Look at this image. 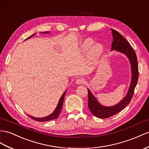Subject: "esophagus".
Here are the masks:
<instances>
[{"mask_svg": "<svg viewBox=\"0 0 149 149\" xmlns=\"http://www.w3.org/2000/svg\"><path fill=\"white\" fill-rule=\"evenodd\" d=\"M85 82V79L81 78H79L78 79H77V80H76V83L78 85H81V84H84Z\"/></svg>", "mask_w": 149, "mask_h": 149, "instance_id": "34e87169", "label": "esophagus"}]
</instances>
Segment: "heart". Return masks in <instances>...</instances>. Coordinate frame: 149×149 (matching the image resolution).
<instances>
[{
	"label": "heart",
	"instance_id": "obj_1",
	"mask_svg": "<svg viewBox=\"0 0 149 149\" xmlns=\"http://www.w3.org/2000/svg\"><path fill=\"white\" fill-rule=\"evenodd\" d=\"M93 41L91 39H87L83 43L81 49L83 52H87L89 51V58L92 62L96 61L100 56L103 52V47L99 43H96L93 45Z\"/></svg>",
	"mask_w": 149,
	"mask_h": 149
}]
</instances>
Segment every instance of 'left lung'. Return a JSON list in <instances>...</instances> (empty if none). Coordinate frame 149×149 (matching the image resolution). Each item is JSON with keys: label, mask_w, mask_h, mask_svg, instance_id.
<instances>
[{"label": "left lung", "mask_w": 149, "mask_h": 149, "mask_svg": "<svg viewBox=\"0 0 149 149\" xmlns=\"http://www.w3.org/2000/svg\"><path fill=\"white\" fill-rule=\"evenodd\" d=\"M111 30L112 32V37H113L111 50H118L119 52L125 54L128 57L130 64H131L132 77L131 84H130L127 95L120 102L114 106L104 107L101 106L98 102L95 97L90 91V90L87 88L88 95V106L89 109L95 116L102 119L110 118L112 116L116 114L119 112L124 109L130 104L133 95L134 90H135L137 84L139 74L137 57L134 50L130 45L129 42L119 32L113 30V29H111Z\"/></svg>", "instance_id": "1"}]
</instances>
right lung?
<instances>
[{"label": "right lung", "mask_w": 149, "mask_h": 149, "mask_svg": "<svg viewBox=\"0 0 149 149\" xmlns=\"http://www.w3.org/2000/svg\"><path fill=\"white\" fill-rule=\"evenodd\" d=\"M43 33H47V31L46 32H43ZM35 34H33V35L30 36V37H28L26 39L30 38V37H33ZM65 94H66V92H64V93L63 94V95L61 96V97L60 98L59 101V103L57 104V106L56 107V109H55V111H54L53 113H52L50 115L48 116L47 117H44V118H34L33 116H29L31 119H34L35 121H40V122H45V121H50V120H52V119H57L59 116V115L61 112V109H62V107H63V101H64V96H65Z\"/></svg>", "instance_id": "1"}]
</instances>
